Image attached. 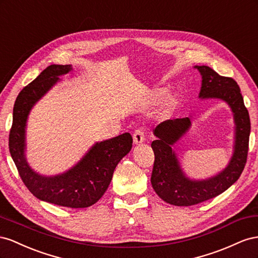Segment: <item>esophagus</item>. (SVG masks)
<instances>
[{
  "mask_svg": "<svg viewBox=\"0 0 258 258\" xmlns=\"http://www.w3.org/2000/svg\"><path fill=\"white\" fill-rule=\"evenodd\" d=\"M133 141H134V144H136V145L142 144V143L145 142V133H144V130L143 128H137L134 132Z\"/></svg>",
  "mask_w": 258,
  "mask_h": 258,
  "instance_id": "1",
  "label": "esophagus"
}]
</instances>
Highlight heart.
I'll return each instance as SVG.
<instances>
[{
	"mask_svg": "<svg viewBox=\"0 0 258 258\" xmlns=\"http://www.w3.org/2000/svg\"><path fill=\"white\" fill-rule=\"evenodd\" d=\"M160 93H161V94H163V93H164V92H163V91H162V92H160Z\"/></svg>",
	"mask_w": 258,
	"mask_h": 258,
	"instance_id": "b5f03b06",
	"label": "heart"
}]
</instances>
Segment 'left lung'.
<instances>
[{
	"instance_id": "8db88e82",
	"label": "left lung",
	"mask_w": 258,
	"mask_h": 258,
	"mask_svg": "<svg viewBox=\"0 0 258 258\" xmlns=\"http://www.w3.org/2000/svg\"><path fill=\"white\" fill-rule=\"evenodd\" d=\"M195 68L202 76L199 97L222 99L232 110L235 123L233 154L227 167L216 176L204 180H191L183 174L172 149V146L190 127L189 117L160 123L153 130L157 141L151 144L154 152L151 185L162 200L177 207H189L210 200L223 194L239 179L246 163L251 132L248 111L237 82L232 78L219 76L208 66H196Z\"/></svg>"
}]
</instances>
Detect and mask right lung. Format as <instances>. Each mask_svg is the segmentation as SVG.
<instances>
[{"label": "right lung", "instance_id": "obj_1", "mask_svg": "<svg viewBox=\"0 0 258 258\" xmlns=\"http://www.w3.org/2000/svg\"><path fill=\"white\" fill-rule=\"evenodd\" d=\"M72 70L70 64H51L23 91L15 101L9 147L21 180L30 192L42 201L60 207L83 209L96 203L104 196L112 179L114 168L132 149L133 138L124 133L96 143L76 166L60 175L42 176L27 163L26 123L31 108L49 91L59 76Z\"/></svg>", "mask_w": 258, "mask_h": 258}]
</instances>
